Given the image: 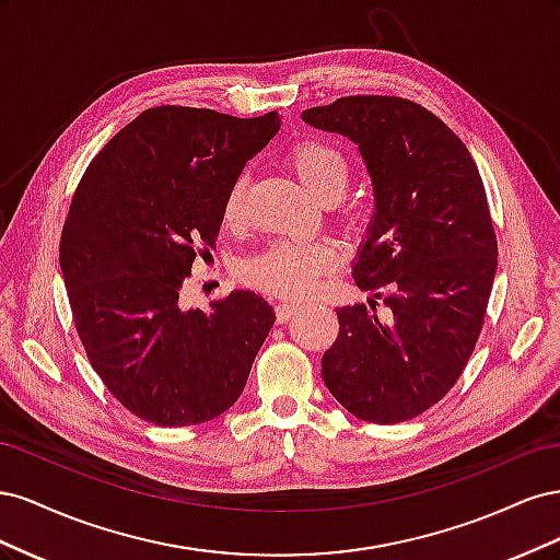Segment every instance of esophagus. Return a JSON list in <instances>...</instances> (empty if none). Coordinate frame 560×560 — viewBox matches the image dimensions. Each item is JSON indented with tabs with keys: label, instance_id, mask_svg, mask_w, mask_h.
I'll return each instance as SVG.
<instances>
[{
	"label": "esophagus",
	"instance_id": "1",
	"mask_svg": "<svg viewBox=\"0 0 560 560\" xmlns=\"http://www.w3.org/2000/svg\"><path fill=\"white\" fill-rule=\"evenodd\" d=\"M296 313V303H278V306H276V319L280 322V325H282V322H287V319H290L292 315Z\"/></svg>",
	"mask_w": 560,
	"mask_h": 560
}]
</instances>
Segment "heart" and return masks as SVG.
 I'll return each mask as SVG.
<instances>
[{"mask_svg": "<svg viewBox=\"0 0 560 560\" xmlns=\"http://www.w3.org/2000/svg\"><path fill=\"white\" fill-rule=\"evenodd\" d=\"M287 165L296 179L322 202L343 196L350 165L343 151L317 138H306L287 151ZM247 175L235 177L224 200V224L238 229L245 222ZM341 266V254L329 241H276L243 266V278L257 290L276 296L303 299L317 292L322 280Z\"/></svg>", "mask_w": 560, "mask_h": 560, "instance_id": "obj_1", "label": "heart"}]
</instances>
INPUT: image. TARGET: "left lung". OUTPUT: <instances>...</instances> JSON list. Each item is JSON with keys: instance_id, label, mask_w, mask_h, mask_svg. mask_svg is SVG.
<instances>
[{"instance_id": "8db88e82", "label": "left lung", "mask_w": 560, "mask_h": 560, "mask_svg": "<svg viewBox=\"0 0 560 560\" xmlns=\"http://www.w3.org/2000/svg\"><path fill=\"white\" fill-rule=\"evenodd\" d=\"M301 116L360 147L376 206L352 278L360 290H389L387 317L376 301L336 311L322 378L354 418L411 420L460 378L493 290L498 241L479 167L411 100L350 95Z\"/></svg>"}]
</instances>
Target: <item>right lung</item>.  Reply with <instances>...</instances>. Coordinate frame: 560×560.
Instances as JSON below:
<instances>
[{
	"label": "right lung",
	"mask_w": 560,
	"mask_h": 560,
	"mask_svg": "<svg viewBox=\"0 0 560 560\" xmlns=\"http://www.w3.org/2000/svg\"><path fill=\"white\" fill-rule=\"evenodd\" d=\"M280 130L196 107H151L100 149L60 238L74 325L97 376L159 428L208 422L243 395L276 313L254 292L182 311L198 247H212L245 163Z\"/></svg>",
	"instance_id": "add662e5"
}]
</instances>
